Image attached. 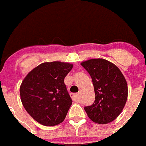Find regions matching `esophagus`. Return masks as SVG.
<instances>
[{
  "instance_id": "34e87169",
  "label": "esophagus",
  "mask_w": 146,
  "mask_h": 146,
  "mask_svg": "<svg viewBox=\"0 0 146 146\" xmlns=\"http://www.w3.org/2000/svg\"><path fill=\"white\" fill-rule=\"evenodd\" d=\"M70 96H71L73 100H74V101H78V93H71Z\"/></svg>"
}]
</instances>
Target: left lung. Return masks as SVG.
I'll return each instance as SVG.
<instances>
[{
    "label": "left lung",
    "instance_id": "1",
    "mask_svg": "<svg viewBox=\"0 0 146 146\" xmlns=\"http://www.w3.org/2000/svg\"><path fill=\"white\" fill-rule=\"evenodd\" d=\"M93 81L95 101L84 108L88 118L98 124L113 121L122 112L128 98V85L120 69L103 58L82 62Z\"/></svg>",
    "mask_w": 146,
    "mask_h": 146
}]
</instances>
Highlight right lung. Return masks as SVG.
<instances>
[{
  "mask_svg": "<svg viewBox=\"0 0 146 146\" xmlns=\"http://www.w3.org/2000/svg\"><path fill=\"white\" fill-rule=\"evenodd\" d=\"M73 65L60 61L43 63L28 73L20 87L25 111L35 121L53 126L64 121L72 105L64 78Z\"/></svg>",
  "mask_w": 146,
  "mask_h": 146,
  "instance_id": "obj_1",
  "label": "right lung"
}]
</instances>
